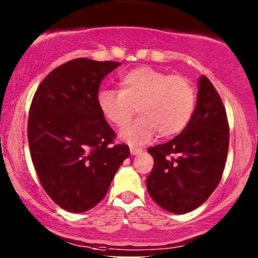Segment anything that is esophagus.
Returning a JSON list of instances; mask_svg holds the SVG:
<instances>
[{"instance_id":"34e87169","label":"esophagus","mask_w":258,"mask_h":258,"mask_svg":"<svg viewBox=\"0 0 258 258\" xmlns=\"http://www.w3.org/2000/svg\"><path fill=\"white\" fill-rule=\"evenodd\" d=\"M130 152H131L132 156H137V155H141V153L144 152V150H142V148L131 147V148H130Z\"/></svg>"}]
</instances>
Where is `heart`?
Masks as SVG:
<instances>
[{
    "mask_svg": "<svg viewBox=\"0 0 258 258\" xmlns=\"http://www.w3.org/2000/svg\"><path fill=\"white\" fill-rule=\"evenodd\" d=\"M195 90L189 81L152 67H137L119 80V91L103 90L98 106L105 118L117 127L140 117L119 131L130 145H144L156 132L163 137L177 135L189 122L195 108Z\"/></svg>",
    "mask_w": 258,
    "mask_h": 258,
    "instance_id": "heart-1",
    "label": "heart"
}]
</instances>
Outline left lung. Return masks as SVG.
Returning <instances> with one entry per match:
<instances>
[{
	"label": "left lung",
	"mask_w": 258,
	"mask_h": 258,
	"mask_svg": "<svg viewBox=\"0 0 258 258\" xmlns=\"http://www.w3.org/2000/svg\"><path fill=\"white\" fill-rule=\"evenodd\" d=\"M228 140L222 101L202 75L196 108L183 131L166 144L148 148L155 163L146 184L153 201L178 215L201 206L222 177Z\"/></svg>",
	"instance_id": "8db88e82"
}]
</instances>
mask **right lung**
Instances as JSON below:
<instances>
[{
	"instance_id": "add662e5",
	"label": "right lung",
	"mask_w": 258,
	"mask_h": 258,
	"mask_svg": "<svg viewBox=\"0 0 258 258\" xmlns=\"http://www.w3.org/2000/svg\"><path fill=\"white\" fill-rule=\"evenodd\" d=\"M119 64L72 59L54 69L33 96L31 158L48 196L70 212L95 207L130 156L127 145L112 146L114 132L98 106L101 82Z\"/></svg>"
}]
</instances>
